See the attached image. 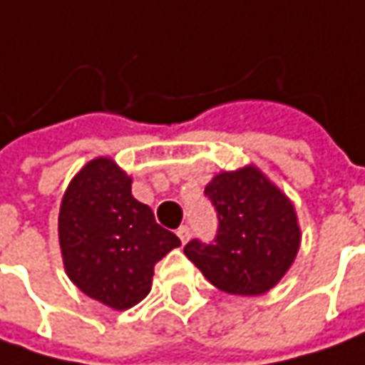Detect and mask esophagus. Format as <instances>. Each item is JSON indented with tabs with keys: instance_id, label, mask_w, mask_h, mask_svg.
I'll use <instances>...</instances> for the list:
<instances>
[{
	"instance_id": "obj_1",
	"label": "esophagus",
	"mask_w": 365,
	"mask_h": 365,
	"mask_svg": "<svg viewBox=\"0 0 365 365\" xmlns=\"http://www.w3.org/2000/svg\"><path fill=\"white\" fill-rule=\"evenodd\" d=\"M178 237L182 240V244H185V242L190 240V227H187V225H180V227H178Z\"/></svg>"
}]
</instances>
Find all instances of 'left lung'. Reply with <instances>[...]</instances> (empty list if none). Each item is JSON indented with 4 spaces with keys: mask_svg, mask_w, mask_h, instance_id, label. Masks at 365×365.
Here are the masks:
<instances>
[{
    "mask_svg": "<svg viewBox=\"0 0 365 365\" xmlns=\"http://www.w3.org/2000/svg\"><path fill=\"white\" fill-rule=\"evenodd\" d=\"M205 195L217 212V235L212 244L192 240L183 254L225 294L262 296L277 286L302 244L292 200L254 163L214 175Z\"/></svg>",
    "mask_w": 365,
    "mask_h": 365,
    "instance_id": "left-lung-1",
    "label": "left lung"
}]
</instances>
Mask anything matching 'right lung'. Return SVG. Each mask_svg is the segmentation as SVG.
Masks as SVG:
<instances>
[{"instance_id": "obj_1", "label": "right lung", "mask_w": 365, "mask_h": 365, "mask_svg": "<svg viewBox=\"0 0 365 365\" xmlns=\"http://www.w3.org/2000/svg\"><path fill=\"white\" fill-rule=\"evenodd\" d=\"M59 247L66 274L86 296L128 309L150 294L153 267L180 237L155 224L131 195V178L111 158L79 170L61 197Z\"/></svg>"}]
</instances>
